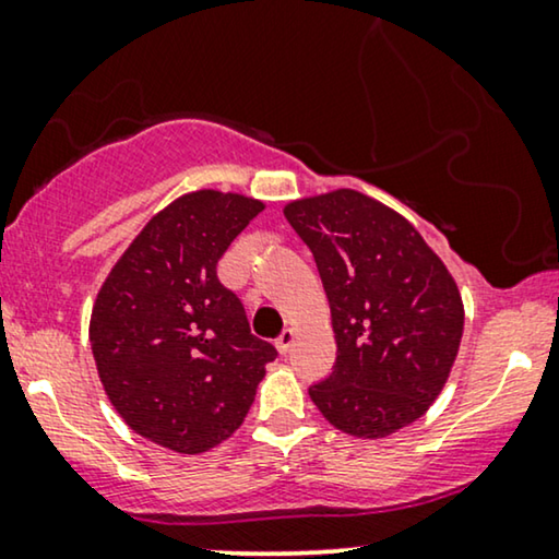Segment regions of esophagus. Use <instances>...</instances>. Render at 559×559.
Returning <instances> with one entry per match:
<instances>
[{"mask_svg":"<svg viewBox=\"0 0 559 559\" xmlns=\"http://www.w3.org/2000/svg\"><path fill=\"white\" fill-rule=\"evenodd\" d=\"M293 343H295V331H293V328H285V331H282L280 338L274 341V346H277V350H280L282 356H285L287 350L293 348Z\"/></svg>","mask_w":559,"mask_h":559,"instance_id":"obj_1","label":"esophagus"}]
</instances>
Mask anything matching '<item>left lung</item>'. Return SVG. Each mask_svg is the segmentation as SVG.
Here are the masks:
<instances>
[{
  "label": "left lung",
  "instance_id": "1",
  "mask_svg": "<svg viewBox=\"0 0 559 559\" xmlns=\"http://www.w3.org/2000/svg\"><path fill=\"white\" fill-rule=\"evenodd\" d=\"M282 213L316 257L335 335V369L310 400L354 438L400 432L453 371L465 323L453 274L402 213L361 190L297 198Z\"/></svg>",
  "mask_w": 559,
  "mask_h": 559
}]
</instances>
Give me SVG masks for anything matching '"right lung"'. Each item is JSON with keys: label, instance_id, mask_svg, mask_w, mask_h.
Wrapping results in <instances>:
<instances>
[{"label": "right lung", "instance_id": "obj_1", "mask_svg": "<svg viewBox=\"0 0 559 559\" xmlns=\"http://www.w3.org/2000/svg\"><path fill=\"white\" fill-rule=\"evenodd\" d=\"M264 201L213 188L157 211L111 266L91 310L88 341L104 392L136 435L180 455L239 430L272 343L249 331L216 264Z\"/></svg>", "mask_w": 559, "mask_h": 559}]
</instances>
